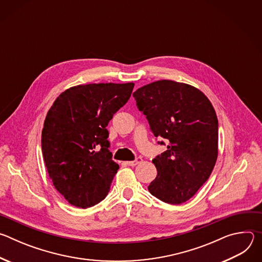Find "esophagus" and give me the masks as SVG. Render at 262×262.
I'll use <instances>...</instances> for the list:
<instances>
[{"mask_svg": "<svg viewBox=\"0 0 262 262\" xmlns=\"http://www.w3.org/2000/svg\"><path fill=\"white\" fill-rule=\"evenodd\" d=\"M142 162V159L141 158H137L136 160H134V161H129V162H127L126 164L128 165V166H132V167H135V166H137L138 164H140Z\"/></svg>", "mask_w": 262, "mask_h": 262, "instance_id": "1", "label": "esophagus"}]
</instances>
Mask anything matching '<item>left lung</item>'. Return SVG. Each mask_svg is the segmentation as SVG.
I'll use <instances>...</instances> for the list:
<instances>
[{
    "label": "left lung",
    "instance_id": "8db88e82",
    "mask_svg": "<svg viewBox=\"0 0 262 262\" xmlns=\"http://www.w3.org/2000/svg\"><path fill=\"white\" fill-rule=\"evenodd\" d=\"M133 96L152 134L168 141L167 150L152 160L158 175L148 191L169 204L188 201L216 162L219 123L212 104L197 88L169 80L143 86Z\"/></svg>",
    "mask_w": 262,
    "mask_h": 262
}]
</instances>
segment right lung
<instances>
[{"label":"right lung","instance_id":"add662e5","mask_svg":"<svg viewBox=\"0 0 262 262\" xmlns=\"http://www.w3.org/2000/svg\"><path fill=\"white\" fill-rule=\"evenodd\" d=\"M134 83L79 85L48 112L41 134L43 160L56 190L88 208L105 198L119 169L108 150L106 126L129 99Z\"/></svg>","mask_w":262,"mask_h":262}]
</instances>
